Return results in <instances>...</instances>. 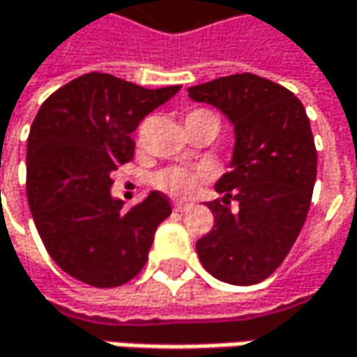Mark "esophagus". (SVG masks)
Segmentation results:
<instances>
[{"label":"esophagus","mask_w":357,"mask_h":357,"mask_svg":"<svg viewBox=\"0 0 357 357\" xmlns=\"http://www.w3.org/2000/svg\"><path fill=\"white\" fill-rule=\"evenodd\" d=\"M174 208H176L178 212H185L188 208H190V204H188V202H176V204H174Z\"/></svg>","instance_id":"obj_1"}]
</instances>
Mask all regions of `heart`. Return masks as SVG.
Wrapping results in <instances>:
<instances>
[{
	"label": "heart",
	"mask_w": 357,
	"mask_h": 357,
	"mask_svg": "<svg viewBox=\"0 0 357 357\" xmlns=\"http://www.w3.org/2000/svg\"><path fill=\"white\" fill-rule=\"evenodd\" d=\"M198 116H214L208 110H194V112L188 114V118H198ZM216 118V116H214ZM206 178V172L204 169H190V167H165L161 172L155 174V185L172 196H178V198H185V196H192L198 185L204 181Z\"/></svg>",
	"instance_id": "b5f03b06"
}]
</instances>
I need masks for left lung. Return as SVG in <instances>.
<instances>
[{
	"label": "left lung",
	"instance_id": "obj_1",
	"mask_svg": "<svg viewBox=\"0 0 357 357\" xmlns=\"http://www.w3.org/2000/svg\"><path fill=\"white\" fill-rule=\"evenodd\" d=\"M188 96L222 110L237 135L231 172L216 183L225 198L206 204L214 227L198 239V257L222 282L257 284L290 253L310 208L317 149L307 110L290 89L253 73L188 87Z\"/></svg>",
	"mask_w": 357,
	"mask_h": 357
}]
</instances>
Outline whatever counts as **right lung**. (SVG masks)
I'll use <instances>...</instances> for the list:
<instances>
[{"label":"right lung","mask_w":357,"mask_h":357,"mask_svg":"<svg viewBox=\"0 0 357 357\" xmlns=\"http://www.w3.org/2000/svg\"><path fill=\"white\" fill-rule=\"evenodd\" d=\"M181 85L146 89L110 73H85L50 93L26 151V194L54 264L83 284L116 288L143 270L155 231L172 214L151 192L130 211L110 196L112 172L135 155L132 130Z\"/></svg>","instance_id":"right-lung-1"}]
</instances>
